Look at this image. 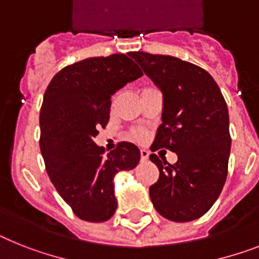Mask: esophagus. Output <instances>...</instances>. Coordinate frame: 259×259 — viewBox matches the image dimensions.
<instances>
[{
	"mask_svg": "<svg viewBox=\"0 0 259 259\" xmlns=\"http://www.w3.org/2000/svg\"><path fill=\"white\" fill-rule=\"evenodd\" d=\"M149 157V152L147 151V149H140V159H142V161H147Z\"/></svg>",
	"mask_w": 259,
	"mask_h": 259,
	"instance_id": "esophagus-1",
	"label": "esophagus"
}]
</instances>
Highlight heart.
<instances>
[{"label":"heart","instance_id":"obj_1","mask_svg":"<svg viewBox=\"0 0 259 259\" xmlns=\"http://www.w3.org/2000/svg\"><path fill=\"white\" fill-rule=\"evenodd\" d=\"M130 135H131V138L135 139V140H139V142H142V140H144V139L147 138V131H145L144 128H142V127L134 128Z\"/></svg>","mask_w":259,"mask_h":259}]
</instances>
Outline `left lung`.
<instances>
[{
  "label": "left lung",
  "instance_id": "obj_1",
  "mask_svg": "<svg viewBox=\"0 0 259 259\" xmlns=\"http://www.w3.org/2000/svg\"><path fill=\"white\" fill-rule=\"evenodd\" d=\"M163 91V123L151 151L176 152L175 164L149 159L159 168L149 196L160 214L176 222L200 219L221 193L228 176L229 112L219 84L204 68L170 55L131 53Z\"/></svg>",
  "mask_w": 259,
  "mask_h": 259
}]
</instances>
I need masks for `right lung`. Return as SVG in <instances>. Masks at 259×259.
Masks as SVG:
<instances>
[{"mask_svg": "<svg viewBox=\"0 0 259 259\" xmlns=\"http://www.w3.org/2000/svg\"><path fill=\"white\" fill-rule=\"evenodd\" d=\"M143 75L124 54L87 58L66 66L46 89L39 147L51 183L80 220L103 222L116 210L114 177L134 169L140 151L128 142L104 155L94 138L110 119L111 95Z\"/></svg>", "mask_w": 259, "mask_h": 259, "instance_id": "add662e5", "label": "right lung"}]
</instances>
